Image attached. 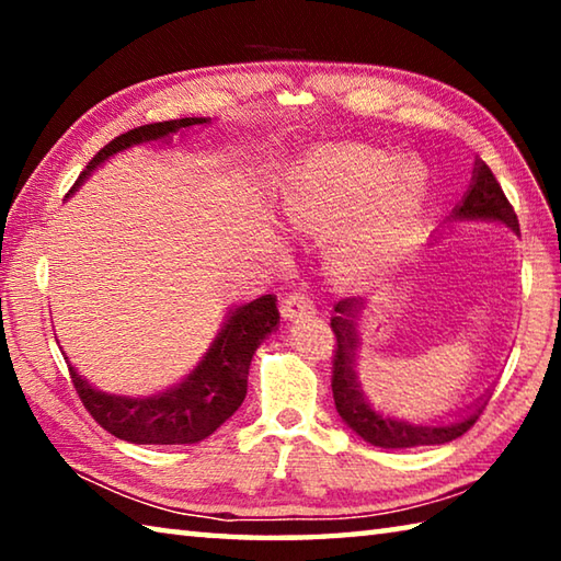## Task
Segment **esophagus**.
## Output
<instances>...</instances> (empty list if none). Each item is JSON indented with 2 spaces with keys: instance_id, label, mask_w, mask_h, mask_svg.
<instances>
[{
  "instance_id": "1",
  "label": "esophagus",
  "mask_w": 561,
  "mask_h": 561,
  "mask_svg": "<svg viewBox=\"0 0 561 561\" xmlns=\"http://www.w3.org/2000/svg\"><path fill=\"white\" fill-rule=\"evenodd\" d=\"M314 309V301H311L307 294L301 291H289L287 297L282 299V314L287 319H297L301 314H309Z\"/></svg>"
}]
</instances>
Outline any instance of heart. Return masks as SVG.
<instances>
[{"instance_id":"b5f03b06","label":"heart","mask_w":561,"mask_h":561,"mask_svg":"<svg viewBox=\"0 0 561 561\" xmlns=\"http://www.w3.org/2000/svg\"><path fill=\"white\" fill-rule=\"evenodd\" d=\"M428 170L364 146L327 148L291 170L282 210L291 230L329 234L356 217L336 242V267L376 277L401 257L421 225Z\"/></svg>"}]
</instances>
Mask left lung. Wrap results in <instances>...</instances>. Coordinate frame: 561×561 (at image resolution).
<instances>
[{
    "instance_id": "1",
    "label": "left lung",
    "mask_w": 561,
    "mask_h": 561,
    "mask_svg": "<svg viewBox=\"0 0 561 561\" xmlns=\"http://www.w3.org/2000/svg\"><path fill=\"white\" fill-rule=\"evenodd\" d=\"M453 222L462 220H485V222H500L510 227V230L519 232L517 215L512 210L510 201L502 193L500 183L492 175V170L474 160L472 183L468 193L455 205L450 215ZM366 309L364 297H348L341 299L334 307V317H331V331L336 336V351H334V376H331V391H334V403L351 431L360 435L366 443L376 445V448H417V445H443L462 433H468L474 421H478L482 408H485V398H480L474 408L468 413L455 417L453 423H411L403 417L383 415L381 411L368 403V398L360 391L358 376H356V351H358V321L360 311Z\"/></svg>"
}]
</instances>
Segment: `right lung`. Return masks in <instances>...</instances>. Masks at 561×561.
<instances>
[{"label": "right lung", "mask_w": 561, "mask_h": 561, "mask_svg": "<svg viewBox=\"0 0 561 561\" xmlns=\"http://www.w3.org/2000/svg\"><path fill=\"white\" fill-rule=\"evenodd\" d=\"M205 123H210V118H178L148 123V126L121 133L93 156L69 193L79 190L93 170L116 153L133 146L170 140L175 133L205 126ZM277 324L279 309L274 294H264L260 299L230 309L201 364L183 381L158 393L118 396L99 391L69 364L71 383L93 421L121 440L136 445L201 443L242 405L254 351L277 329Z\"/></svg>", "instance_id": "right-lung-1"}]
</instances>
